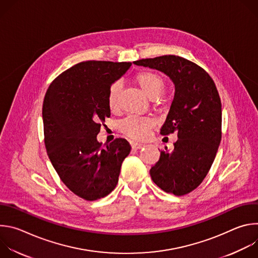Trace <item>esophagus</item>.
Listing matches in <instances>:
<instances>
[{
    "instance_id": "34e87169",
    "label": "esophagus",
    "mask_w": 258,
    "mask_h": 258,
    "mask_svg": "<svg viewBox=\"0 0 258 258\" xmlns=\"http://www.w3.org/2000/svg\"><path fill=\"white\" fill-rule=\"evenodd\" d=\"M143 147H145V145L144 144H141V143H133L132 144V148L134 149V150H140V149H142Z\"/></svg>"
}]
</instances>
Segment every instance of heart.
Instances as JSON below:
<instances>
[{
  "label": "heart",
  "mask_w": 258,
  "mask_h": 258,
  "mask_svg": "<svg viewBox=\"0 0 258 258\" xmlns=\"http://www.w3.org/2000/svg\"><path fill=\"white\" fill-rule=\"evenodd\" d=\"M136 83L141 90L150 99L158 97L165 87L164 79L153 71H142L136 76ZM120 90V84L114 83L109 89L107 103L110 110H115L118 107V93ZM154 122L148 117L128 116L121 122V131L130 138L136 140H142L148 136L149 130L153 126Z\"/></svg>",
  "instance_id": "heart-1"
}]
</instances>
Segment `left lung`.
I'll list each match as a JSON object with an SVG mask.
<instances>
[{
    "mask_svg": "<svg viewBox=\"0 0 258 258\" xmlns=\"http://www.w3.org/2000/svg\"><path fill=\"white\" fill-rule=\"evenodd\" d=\"M134 64L159 70L174 84V97L163 136L176 133L171 152H160L150 169L156 185L166 193L186 195L207 175L222 140V102L213 80L197 64L178 56L142 59Z\"/></svg>",
    "mask_w": 258,
    "mask_h": 258,
    "instance_id": "left-lung-1",
    "label": "left lung"
}]
</instances>
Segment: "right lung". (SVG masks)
<instances>
[{
  "label": "right lung",
  "instance_id": "obj_1",
  "mask_svg": "<svg viewBox=\"0 0 258 258\" xmlns=\"http://www.w3.org/2000/svg\"><path fill=\"white\" fill-rule=\"evenodd\" d=\"M131 62L85 61L62 72L50 85L43 104L48 156L65 186L79 197L94 201L111 193L121 163L131 152L125 139L102 145L101 121L110 116V87Z\"/></svg>",
  "mask_w": 258,
  "mask_h": 258
}]
</instances>
